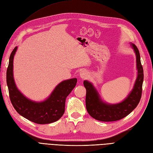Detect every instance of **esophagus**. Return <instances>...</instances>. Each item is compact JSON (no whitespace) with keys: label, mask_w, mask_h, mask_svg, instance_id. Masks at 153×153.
<instances>
[{"label":"esophagus","mask_w":153,"mask_h":153,"mask_svg":"<svg viewBox=\"0 0 153 153\" xmlns=\"http://www.w3.org/2000/svg\"><path fill=\"white\" fill-rule=\"evenodd\" d=\"M88 76H89V74L86 71L83 70L80 73V76L82 79H85V78L88 77Z\"/></svg>","instance_id":"esophagus-1"}]
</instances>
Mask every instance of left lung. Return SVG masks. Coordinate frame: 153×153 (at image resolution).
<instances>
[{"label": "left lung", "mask_w": 153, "mask_h": 153, "mask_svg": "<svg viewBox=\"0 0 153 153\" xmlns=\"http://www.w3.org/2000/svg\"><path fill=\"white\" fill-rule=\"evenodd\" d=\"M136 55L137 76L131 92L124 100L115 104L103 101L96 87L88 80L84 81L86 89L85 104L88 113L92 117L100 121H115L125 117L135 109L140 100L143 71L140 62V53L136 46L130 43Z\"/></svg>", "instance_id": "obj_1"}]
</instances>
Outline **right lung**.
I'll return each mask as SVG.
<instances>
[{"label": "right lung", "mask_w": 153, "mask_h": 153, "mask_svg": "<svg viewBox=\"0 0 153 153\" xmlns=\"http://www.w3.org/2000/svg\"><path fill=\"white\" fill-rule=\"evenodd\" d=\"M18 47L11 53L6 73V81L11 103L16 112L29 121L39 124L58 121L65 111L67 96L76 86V78L60 82L47 99L35 101L27 98L18 89L13 76V59Z\"/></svg>", "instance_id": "obj_1"}]
</instances>
